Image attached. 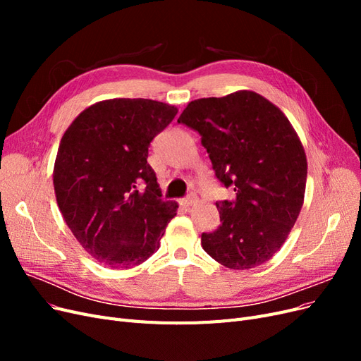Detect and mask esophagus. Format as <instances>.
<instances>
[{"label":"esophagus","instance_id":"esophagus-1","mask_svg":"<svg viewBox=\"0 0 361 361\" xmlns=\"http://www.w3.org/2000/svg\"><path fill=\"white\" fill-rule=\"evenodd\" d=\"M195 202H197V197H195V195H188V197H185V199H180V200H179L180 206H183V207H190V206H192Z\"/></svg>","mask_w":361,"mask_h":361}]
</instances>
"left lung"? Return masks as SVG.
<instances>
[{
	"mask_svg": "<svg viewBox=\"0 0 361 361\" xmlns=\"http://www.w3.org/2000/svg\"><path fill=\"white\" fill-rule=\"evenodd\" d=\"M179 123L202 135L215 176L233 185L235 202H218L220 227L202 235L218 264L250 269L281 248L304 203L307 158L298 134L279 106L251 90L202 97Z\"/></svg>",
	"mask_w": 361,
	"mask_h": 361,
	"instance_id": "1",
	"label": "left lung"
}]
</instances>
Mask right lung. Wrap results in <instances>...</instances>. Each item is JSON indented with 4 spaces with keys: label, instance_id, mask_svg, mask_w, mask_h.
Returning <instances> with one entry per match:
<instances>
[{
    "label": "right lung",
    "instance_id": "obj_1",
    "mask_svg": "<svg viewBox=\"0 0 361 361\" xmlns=\"http://www.w3.org/2000/svg\"><path fill=\"white\" fill-rule=\"evenodd\" d=\"M178 108L152 99H106L85 108L63 134L54 191L71 232L113 269L143 264L179 204L164 202L147 164L150 141Z\"/></svg>",
    "mask_w": 361,
    "mask_h": 361
}]
</instances>
